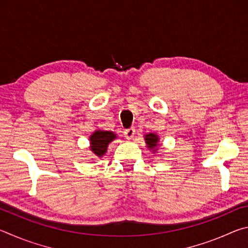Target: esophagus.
I'll use <instances>...</instances> for the list:
<instances>
[{"mask_svg": "<svg viewBox=\"0 0 248 248\" xmlns=\"http://www.w3.org/2000/svg\"><path fill=\"white\" fill-rule=\"evenodd\" d=\"M124 137L127 138L128 140H131L132 138L134 137V133H136V129L134 128H129L127 130H124Z\"/></svg>", "mask_w": 248, "mask_h": 248, "instance_id": "esophagus-1", "label": "esophagus"}]
</instances>
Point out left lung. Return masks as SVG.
<instances>
[{
	"label": "left lung",
	"instance_id": "8db88e82",
	"mask_svg": "<svg viewBox=\"0 0 248 248\" xmlns=\"http://www.w3.org/2000/svg\"><path fill=\"white\" fill-rule=\"evenodd\" d=\"M144 140H145V143L148 144V148H149L150 150H152L153 152H154V151L157 150L158 137L156 136V134H155V133H148V134H145Z\"/></svg>",
	"mask_w": 248,
	"mask_h": 248
}]
</instances>
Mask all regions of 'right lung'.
I'll return each instance as SVG.
<instances>
[{
    "label": "right lung",
    "instance_id": "obj_1",
    "mask_svg": "<svg viewBox=\"0 0 248 248\" xmlns=\"http://www.w3.org/2000/svg\"><path fill=\"white\" fill-rule=\"evenodd\" d=\"M117 138L116 134L111 131H105V130H96L90 137V149L96 156L102 157L107 152L108 144Z\"/></svg>",
    "mask_w": 248,
    "mask_h": 248
}]
</instances>
